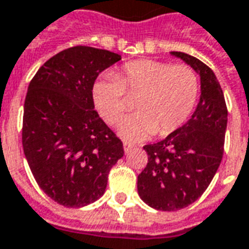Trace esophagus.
<instances>
[{
    "mask_svg": "<svg viewBox=\"0 0 249 249\" xmlns=\"http://www.w3.org/2000/svg\"><path fill=\"white\" fill-rule=\"evenodd\" d=\"M133 148H135V146H133V144H130V142H126V141H125V142H124L125 153H129V152L132 151Z\"/></svg>",
    "mask_w": 249,
    "mask_h": 249,
    "instance_id": "obj_1",
    "label": "esophagus"
}]
</instances>
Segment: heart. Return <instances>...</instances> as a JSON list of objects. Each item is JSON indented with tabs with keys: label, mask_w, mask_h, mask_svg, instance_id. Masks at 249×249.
<instances>
[{
	"label": "heart",
	"mask_w": 249,
	"mask_h": 249,
	"mask_svg": "<svg viewBox=\"0 0 249 249\" xmlns=\"http://www.w3.org/2000/svg\"><path fill=\"white\" fill-rule=\"evenodd\" d=\"M200 82L191 66L156 60L126 62L114 74L98 77L92 85V100L101 119L109 125L120 123L137 98L139 113L121 121L119 133L141 141L155 133L167 137L178 130L197 105Z\"/></svg>",
	"instance_id": "obj_1"
}]
</instances>
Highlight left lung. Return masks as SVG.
<instances>
[{
    "label": "left lung",
    "mask_w": 249,
    "mask_h": 249,
    "mask_svg": "<svg viewBox=\"0 0 249 249\" xmlns=\"http://www.w3.org/2000/svg\"><path fill=\"white\" fill-rule=\"evenodd\" d=\"M200 74L201 94L192 117L172 135L144 146L148 164L137 178L141 200L159 211L195 203L208 188L224 153L227 104L212 69L183 52H171Z\"/></svg>",
    "instance_id": "left-lung-1"
}]
</instances>
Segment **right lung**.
<instances>
[{
	"label": "right lung",
	"mask_w": 249,
	"mask_h": 249,
	"mask_svg": "<svg viewBox=\"0 0 249 249\" xmlns=\"http://www.w3.org/2000/svg\"><path fill=\"white\" fill-rule=\"evenodd\" d=\"M121 60L113 52L73 46L41 66L28 88L22 146L38 187L56 203L80 208L105 192L123 141L94 110L92 85Z\"/></svg>",
	"instance_id": "1"
}]
</instances>
